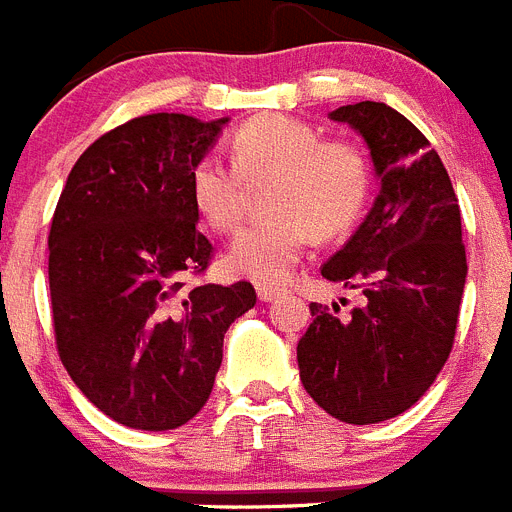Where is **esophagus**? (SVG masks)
Masks as SVG:
<instances>
[{
	"instance_id": "obj_1",
	"label": "esophagus",
	"mask_w": 512,
	"mask_h": 512,
	"mask_svg": "<svg viewBox=\"0 0 512 512\" xmlns=\"http://www.w3.org/2000/svg\"><path fill=\"white\" fill-rule=\"evenodd\" d=\"M281 293H283V288L268 286V283H260V286H257V299L260 301H273V299H278Z\"/></svg>"
}]
</instances>
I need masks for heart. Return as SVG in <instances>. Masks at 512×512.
Wrapping results in <instances>:
<instances>
[{
    "mask_svg": "<svg viewBox=\"0 0 512 512\" xmlns=\"http://www.w3.org/2000/svg\"><path fill=\"white\" fill-rule=\"evenodd\" d=\"M231 165L206 151L190 167V201L219 234L237 229L247 185L273 177L265 193L268 219L244 226L226 265L260 283H286L314 231L337 237L361 219L371 193V167L350 141L322 139L311 123L260 115L231 139Z\"/></svg>",
    "mask_w": 512,
    "mask_h": 512,
    "instance_id": "b5f03b06",
    "label": "heart"
}]
</instances>
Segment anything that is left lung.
I'll return each instance as SVG.
<instances>
[{
  "mask_svg": "<svg viewBox=\"0 0 512 512\" xmlns=\"http://www.w3.org/2000/svg\"><path fill=\"white\" fill-rule=\"evenodd\" d=\"M330 118L361 133L381 188L322 275L366 301L350 317L309 304L296 358L324 412L371 425L410 410L446 366L466 283L461 211L438 151L402 113L366 100Z\"/></svg>",
  "mask_w": 512,
  "mask_h": 512,
  "instance_id": "8db88e82",
  "label": "left lung"
}]
</instances>
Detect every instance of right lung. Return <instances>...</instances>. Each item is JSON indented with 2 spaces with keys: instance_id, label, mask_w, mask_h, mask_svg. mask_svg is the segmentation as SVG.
I'll use <instances>...</instances> for the list:
<instances>
[{
  "instance_id": "add662e5",
  "label": "right lung",
  "mask_w": 512,
  "mask_h": 512,
  "mask_svg": "<svg viewBox=\"0 0 512 512\" xmlns=\"http://www.w3.org/2000/svg\"><path fill=\"white\" fill-rule=\"evenodd\" d=\"M229 118L141 115L87 146L48 234L56 348L71 381L126 428L172 430L201 412L229 324L252 283H198L213 244L198 231L190 167Z\"/></svg>"
}]
</instances>
